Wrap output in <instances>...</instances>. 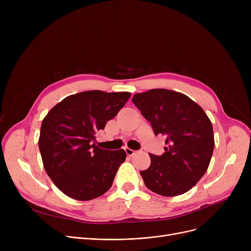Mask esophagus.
<instances>
[{"label":"esophagus","mask_w":251,"mask_h":251,"mask_svg":"<svg viewBox=\"0 0 251 251\" xmlns=\"http://www.w3.org/2000/svg\"><path fill=\"white\" fill-rule=\"evenodd\" d=\"M125 151H126V153H127V155H129V156H132V155L135 154V152H136V151H133V150L128 149V148L125 149Z\"/></svg>","instance_id":"esophagus-1"}]
</instances>
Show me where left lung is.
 <instances>
[{
    "mask_svg": "<svg viewBox=\"0 0 251 251\" xmlns=\"http://www.w3.org/2000/svg\"><path fill=\"white\" fill-rule=\"evenodd\" d=\"M154 135L166 136L165 152L150 153L151 166L141 171L146 186L163 196L187 192L206 172L215 139L212 122L201 107L181 92L155 88L132 99Z\"/></svg>",
    "mask_w": 251,
    "mask_h": 251,
    "instance_id": "left-lung-1",
    "label": "left lung"
}]
</instances>
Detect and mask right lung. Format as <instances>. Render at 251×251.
I'll return each mask as SVG.
<instances>
[{"instance_id": "right-lung-1", "label": "right lung", "mask_w": 251, "mask_h": 251, "mask_svg": "<svg viewBox=\"0 0 251 251\" xmlns=\"http://www.w3.org/2000/svg\"><path fill=\"white\" fill-rule=\"evenodd\" d=\"M130 96L126 91L79 92L65 98L45 117L38 147L47 174L64 194L90 201L111 188L126 152L98 148L96 133Z\"/></svg>"}]
</instances>
